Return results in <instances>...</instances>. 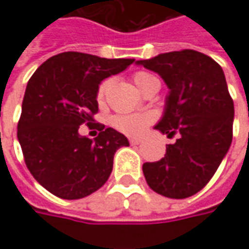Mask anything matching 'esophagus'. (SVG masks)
Here are the masks:
<instances>
[{
	"instance_id": "1",
	"label": "esophagus",
	"mask_w": 249,
	"mask_h": 249,
	"mask_svg": "<svg viewBox=\"0 0 249 249\" xmlns=\"http://www.w3.org/2000/svg\"><path fill=\"white\" fill-rule=\"evenodd\" d=\"M129 143H131V144H141L142 141L141 139H136V138H131V139H129Z\"/></svg>"
}]
</instances>
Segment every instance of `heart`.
<instances>
[{"instance_id":"b5f03b06","label":"heart","mask_w":249,"mask_h":249,"mask_svg":"<svg viewBox=\"0 0 249 249\" xmlns=\"http://www.w3.org/2000/svg\"><path fill=\"white\" fill-rule=\"evenodd\" d=\"M133 82L136 84V87L144 92L149 87L154 85V84H160V80L153 75V74L147 73V71H138L133 74ZM108 80L103 81L98 88V93H96V99L98 102H102L105 99L106 90L108 88ZM154 120V114L153 113H132V114H118L111 118V124L113 126L118 129L120 132L129 135V136H139L144 132V129L147 128V125H150Z\"/></svg>"}]
</instances>
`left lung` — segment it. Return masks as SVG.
I'll list each match as a JSON object with an SVG mask.
<instances>
[{
	"label": "left lung",
	"mask_w": 249,
	"mask_h": 249,
	"mask_svg": "<svg viewBox=\"0 0 249 249\" xmlns=\"http://www.w3.org/2000/svg\"><path fill=\"white\" fill-rule=\"evenodd\" d=\"M136 63L160 74L169 88L164 116L154 128L168 138L179 135L162 159L143 164L146 182L161 196L187 198L210 182L231 144L234 105L223 70L193 49Z\"/></svg>",
	"instance_id": "left-lung-1"
}]
</instances>
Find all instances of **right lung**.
<instances>
[{
	"mask_svg": "<svg viewBox=\"0 0 249 249\" xmlns=\"http://www.w3.org/2000/svg\"><path fill=\"white\" fill-rule=\"evenodd\" d=\"M135 59H106L81 52L49 57L27 82L18 123L24 162L42 187L65 200L89 196L107 182L113 159L129 146L123 133L95 123L99 135L80 136V125L98 113L100 81Z\"/></svg>",
	"mask_w": 249,
	"mask_h": 249,
	"instance_id": "obj_1",
	"label": "right lung"
}]
</instances>
